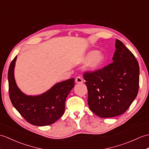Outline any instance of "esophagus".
<instances>
[{
	"mask_svg": "<svg viewBox=\"0 0 149 149\" xmlns=\"http://www.w3.org/2000/svg\"><path fill=\"white\" fill-rule=\"evenodd\" d=\"M75 82L78 83V84H82L83 82V80L81 77H77L75 79Z\"/></svg>",
	"mask_w": 149,
	"mask_h": 149,
	"instance_id": "1",
	"label": "esophagus"
}]
</instances>
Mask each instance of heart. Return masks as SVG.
Returning a JSON list of instances; mask_svg holds the SVG:
<instances>
[{"label":"heart","mask_w":149,"mask_h":149,"mask_svg":"<svg viewBox=\"0 0 149 149\" xmlns=\"http://www.w3.org/2000/svg\"><path fill=\"white\" fill-rule=\"evenodd\" d=\"M105 61V56L101 52L91 51L86 55L84 58V62H88V67L89 70H95L103 63Z\"/></svg>","instance_id":"heart-1"}]
</instances>
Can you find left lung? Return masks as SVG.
<instances>
[{
	"mask_svg": "<svg viewBox=\"0 0 149 149\" xmlns=\"http://www.w3.org/2000/svg\"><path fill=\"white\" fill-rule=\"evenodd\" d=\"M113 62L84 74L91 111L102 118L119 116L128 109L139 88V65L133 54L116 39Z\"/></svg>",
	"mask_w": 149,
	"mask_h": 149,
	"instance_id": "left-lung-1",
	"label": "left lung"
}]
</instances>
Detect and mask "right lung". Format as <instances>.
I'll return each instance as SVG.
<instances>
[{"label": "right lung", "mask_w": 149, "mask_h": 149, "mask_svg": "<svg viewBox=\"0 0 149 149\" xmlns=\"http://www.w3.org/2000/svg\"><path fill=\"white\" fill-rule=\"evenodd\" d=\"M17 56L8 70L9 94L14 107L32 125L44 126L56 122L65 112V100L74 87V78L58 82L50 89L37 96H28L16 85L14 69Z\"/></svg>", "instance_id": "add662e5"}]
</instances>
